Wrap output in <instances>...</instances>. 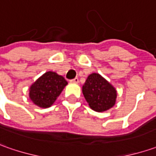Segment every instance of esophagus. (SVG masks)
<instances>
[{
  "instance_id": "esophagus-1",
  "label": "esophagus",
  "mask_w": 156,
  "mask_h": 156,
  "mask_svg": "<svg viewBox=\"0 0 156 156\" xmlns=\"http://www.w3.org/2000/svg\"><path fill=\"white\" fill-rule=\"evenodd\" d=\"M72 83H78V78H73V79H72V80H70Z\"/></svg>"
}]
</instances>
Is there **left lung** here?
<instances>
[{"instance_id": "1", "label": "left lung", "mask_w": 156, "mask_h": 156, "mask_svg": "<svg viewBox=\"0 0 156 156\" xmlns=\"http://www.w3.org/2000/svg\"><path fill=\"white\" fill-rule=\"evenodd\" d=\"M82 91L90 107L95 111H105L115 105L116 90L98 73L89 75L83 85Z\"/></svg>"}]
</instances>
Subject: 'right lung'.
<instances>
[{
  "label": "right lung",
  "mask_w": 156,
  "mask_h": 156,
  "mask_svg": "<svg viewBox=\"0 0 156 156\" xmlns=\"http://www.w3.org/2000/svg\"><path fill=\"white\" fill-rule=\"evenodd\" d=\"M66 84L67 81L62 76L47 72L30 87V98L41 108H48L55 102Z\"/></svg>",
  "instance_id": "right-lung-1"
}]
</instances>
